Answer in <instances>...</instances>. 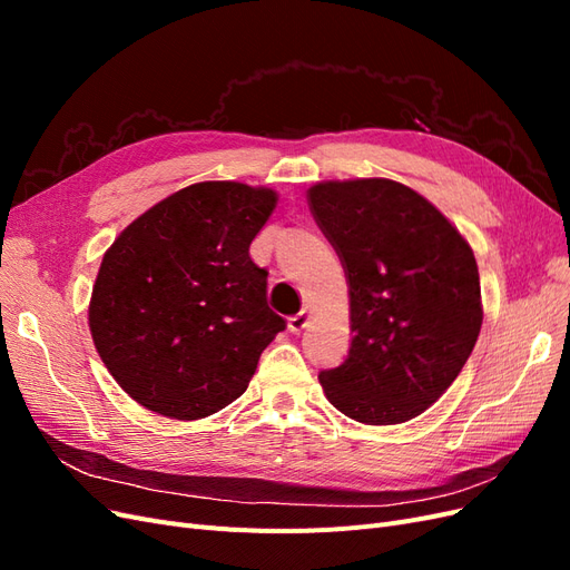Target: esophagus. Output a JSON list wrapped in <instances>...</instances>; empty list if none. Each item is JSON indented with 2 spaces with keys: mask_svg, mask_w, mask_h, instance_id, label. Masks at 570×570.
<instances>
[{
  "mask_svg": "<svg viewBox=\"0 0 570 570\" xmlns=\"http://www.w3.org/2000/svg\"><path fill=\"white\" fill-rule=\"evenodd\" d=\"M308 318H312V314L306 312V308H302L299 314H295V316H289L287 318V327H289V333H295V335H299L304 327L308 325Z\"/></svg>",
  "mask_w": 570,
  "mask_h": 570,
  "instance_id": "esophagus-1",
  "label": "esophagus"
}]
</instances>
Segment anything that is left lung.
I'll list each match as a JSON object with an SVG mask.
<instances>
[{"instance_id": "obj_1", "label": "left lung", "mask_w": 570, "mask_h": 570, "mask_svg": "<svg viewBox=\"0 0 570 570\" xmlns=\"http://www.w3.org/2000/svg\"><path fill=\"white\" fill-rule=\"evenodd\" d=\"M306 197L350 285L352 347L318 375L327 402L366 425L421 416L456 381L480 335L473 249L402 183L325 180Z\"/></svg>"}]
</instances>
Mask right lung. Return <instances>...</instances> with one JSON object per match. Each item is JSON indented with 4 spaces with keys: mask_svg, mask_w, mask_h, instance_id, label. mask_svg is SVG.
Masks as SVG:
<instances>
[{
    "mask_svg": "<svg viewBox=\"0 0 570 570\" xmlns=\"http://www.w3.org/2000/svg\"><path fill=\"white\" fill-rule=\"evenodd\" d=\"M268 187L209 180L135 218L107 249L90 333L116 383L161 416L197 421L243 394L285 331L249 245L275 209Z\"/></svg>",
    "mask_w": 570,
    "mask_h": 570,
    "instance_id": "right-lung-1",
    "label": "right lung"
}]
</instances>
